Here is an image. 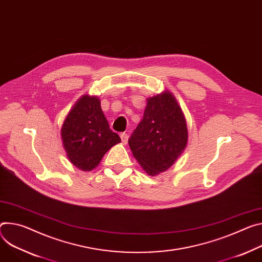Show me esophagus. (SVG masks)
Instances as JSON below:
<instances>
[{
	"instance_id": "34e87169",
	"label": "esophagus",
	"mask_w": 262,
	"mask_h": 262,
	"mask_svg": "<svg viewBox=\"0 0 262 262\" xmlns=\"http://www.w3.org/2000/svg\"><path fill=\"white\" fill-rule=\"evenodd\" d=\"M120 138H121V141H122L123 144L127 143V141H128V135L127 134H125V133L120 134Z\"/></svg>"
}]
</instances>
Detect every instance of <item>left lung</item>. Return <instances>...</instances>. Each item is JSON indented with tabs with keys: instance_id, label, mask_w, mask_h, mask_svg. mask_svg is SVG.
I'll return each instance as SVG.
<instances>
[{
	"instance_id": "obj_1",
	"label": "left lung",
	"mask_w": 262,
	"mask_h": 262,
	"mask_svg": "<svg viewBox=\"0 0 262 262\" xmlns=\"http://www.w3.org/2000/svg\"><path fill=\"white\" fill-rule=\"evenodd\" d=\"M188 127L174 95L164 91L146 99L143 118L128 140L133 156L151 177L169 169L185 150Z\"/></svg>"
}]
</instances>
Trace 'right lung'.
Here are the masks:
<instances>
[{
    "mask_svg": "<svg viewBox=\"0 0 262 262\" xmlns=\"http://www.w3.org/2000/svg\"><path fill=\"white\" fill-rule=\"evenodd\" d=\"M60 137L67 158L82 171L96 168L107 150L121 142L110 128L100 99L89 94L82 95L68 113Z\"/></svg>",
    "mask_w": 262,
    "mask_h": 262,
    "instance_id": "1",
    "label": "right lung"
}]
</instances>
